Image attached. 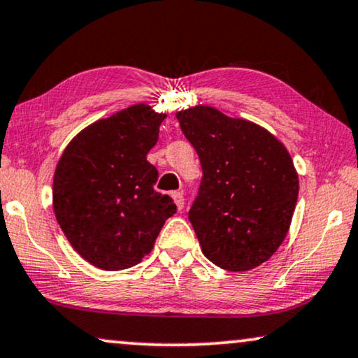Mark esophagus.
Instances as JSON below:
<instances>
[{"mask_svg":"<svg viewBox=\"0 0 358 358\" xmlns=\"http://www.w3.org/2000/svg\"><path fill=\"white\" fill-rule=\"evenodd\" d=\"M171 198H173V201L176 204V208H178V211H182L183 206H185L183 193L182 192H173V193H171Z\"/></svg>","mask_w":358,"mask_h":358,"instance_id":"esophagus-1","label":"esophagus"}]
</instances>
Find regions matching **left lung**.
<instances>
[{
	"mask_svg": "<svg viewBox=\"0 0 358 358\" xmlns=\"http://www.w3.org/2000/svg\"><path fill=\"white\" fill-rule=\"evenodd\" d=\"M201 162L203 178L188 219L214 265L245 271L264 264L288 234L299 182L273 134L216 108L176 113Z\"/></svg>",
	"mask_w": 358,
	"mask_h": 358,
	"instance_id": "obj_1",
	"label": "left lung"
}]
</instances>
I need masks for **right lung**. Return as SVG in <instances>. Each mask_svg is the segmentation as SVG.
Wrapping results in <instances>:
<instances>
[{"label":"right lung","mask_w":358,"mask_h":358,"mask_svg":"<svg viewBox=\"0 0 358 358\" xmlns=\"http://www.w3.org/2000/svg\"><path fill=\"white\" fill-rule=\"evenodd\" d=\"M165 117L141 103L99 119L71 139L57 164V222L71 247L98 268L139 264L176 213L173 199L154 189L159 171L147 162Z\"/></svg>","instance_id":"obj_1"}]
</instances>
